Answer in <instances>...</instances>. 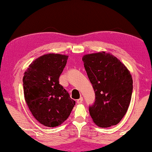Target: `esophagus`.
I'll return each mask as SVG.
<instances>
[{"instance_id": "esophagus-1", "label": "esophagus", "mask_w": 152, "mask_h": 152, "mask_svg": "<svg viewBox=\"0 0 152 152\" xmlns=\"http://www.w3.org/2000/svg\"><path fill=\"white\" fill-rule=\"evenodd\" d=\"M83 102V98L81 97L80 98H79L78 100H77V104H81Z\"/></svg>"}]
</instances>
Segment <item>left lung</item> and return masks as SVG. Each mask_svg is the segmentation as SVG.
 <instances>
[{
    "mask_svg": "<svg viewBox=\"0 0 152 152\" xmlns=\"http://www.w3.org/2000/svg\"><path fill=\"white\" fill-rule=\"evenodd\" d=\"M88 77L96 94L89 113L96 125L108 128L119 124L131 100L133 79L126 66L105 52L82 57Z\"/></svg>",
    "mask_w": 152,
    "mask_h": 152,
    "instance_id": "left-lung-1",
    "label": "left lung"
}]
</instances>
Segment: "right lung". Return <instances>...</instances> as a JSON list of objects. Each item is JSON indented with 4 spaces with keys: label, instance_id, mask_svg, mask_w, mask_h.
Listing matches in <instances>:
<instances>
[{
    "label": "right lung",
    "instance_id": "right-lung-1",
    "mask_svg": "<svg viewBox=\"0 0 152 152\" xmlns=\"http://www.w3.org/2000/svg\"><path fill=\"white\" fill-rule=\"evenodd\" d=\"M68 57L54 53L42 55L35 59L24 72L26 102L35 119L45 126H60L75 105L58 81Z\"/></svg>",
    "mask_w": 152,
    "mask_h": 152
}]
</instances>
